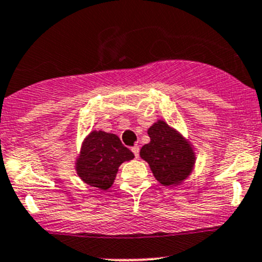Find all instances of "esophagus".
Wrapping results in <instances>:
<instances>
[{
  "mask_svg": "<svg viewBox=\"0 0 262 262\" xmlns=\"http://www.w3.org/2000/svg\"><path fill=\"white\" fill-rule=\"evenodd\" d=\"M132 151H133L134 155H136V158L139 157V146H138V145H134L133 148H132Z\"/></svg>",
  "mask_w": 262,
  "mask_h": 262,
  "instance_id": "esophagus-1",
  "label": "esophagus"
}]
</instances>
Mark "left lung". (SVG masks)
Wrapping results in <instances>:
<instances>
[{"instance_id": "obj_1", "label": "left lung", "mask_w": 262, "mask_h": 262, "mask_svg": "<svg viewBox=\"0 0 262 262\" xmlns=\"http://www.w3.org/2000/svg\"><path fill=\"white\" fill-rule=\"evenodd\" d=\"M148 136L150 143L140 149V157L148 162L155 179L163 185H175L186 179L195 163L190 144L163 120L148 129Z\"/></svg>"}]
</instances>
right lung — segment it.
<instances>
[{
  "instance_id": "obj_1",
  "label": "right lung",
  "mask_w": 262,
  "mask_h": 262,
  "mask_svg": "<svg viewBox=\"0 0 262 262\" xmlns=\"http://www.w3.org/2000/svg\"><path fill=\"white\" fill-rule=\"evenodd\" d=\"M133 158L134 154L116 134L94 130L83 142L76 164L77 174L91 186L107 190L114 183L120 164Z\"/></svg>"
}]
</instances>
